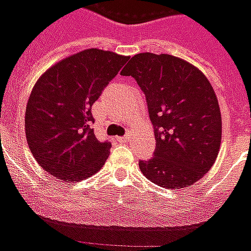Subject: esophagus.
Instances as JSON below:
<instances>
[{"instance_id": "obj_1", "label": "esophagus", "mask_w": 251, "mask_h": 251, "mask_svg": "<svg viewBox=\"0 0 251 251\" xmlns=\"http://www.w3.org/2000/svg\"><path fill=\"white\" fill-rule=\"evenodd\" d=\"M129 138H131V135H124V136H120L119 140H120V142H123V143H127L128 140H129Z\"/></svg>"}]
</instances>
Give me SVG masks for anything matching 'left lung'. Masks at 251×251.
I'll use <instances>...</instances> for the list:
<instances>
[{
  "mask_svg": "<svg viewBox=\"0 0 251 251\" xmlns=\"http://www.w3.org/2000/svg\"><path fill=\"white\" fill-rule=\"evenodd\" d=\"M123 76H132L146 95L156 148L140 160L152 183L170 190L191 186L218 156L222 118L207 77L193 64L171 54H135Z\"/></svg>",
  "mask_w": 251,
  "mask_h": 251,
  "instance_id": "obj_1",
  "label": "left lung"
}]
</instances>
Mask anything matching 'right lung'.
<instances>
[{
    "instance_id": "right-lung-1",
    "label": "right lung",
    "mask_w": 251,
    "mask_h": 251,
    "mask_svg": "<svg viewBox=\"0 0 251 251\" xmlns=\"http://www.w3.org/2000/svg\"><path fill=\"white\" fill-rule=\"evenodd\" d=\"M128 58L85 49L52 65L34 84L25 111L26 142L37 163L56 179L80 182L105 163L111 143L95 136L92 105Z\"/></svg>"
}]
</instances>
